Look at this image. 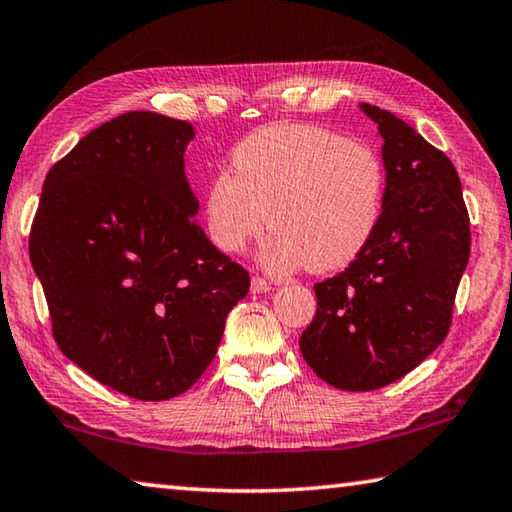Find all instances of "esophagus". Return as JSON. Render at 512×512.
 <instances>
[{
	"label": "esophagus",
	"mask_w": 512,
	"mask_h": 512,
	"mask_svg": "<svg viewBox=\"0 0 512 512\" xmlns=\"http://www.w3.org/2000/svg\"><path fill=\"white\" fill-rule=\"evenodd\" d=\"M271 289H273V287H271V282H266L264 277L255 275L253 280H250V291H253V293H268Z\"/></svg>",
	"instance_id": "34e87169"
}]
</instances>
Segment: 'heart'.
<instances>
[{"instance_id":"b5f03b06","label":"heart","mask_w":512,"mask_h":512,"mask_svg":"<svg viewBox=\"0 0 512 512\" xmlns=\"http://www.w3.org/2000/svg\"><path fill=\"white\" fill-rule=\"evenodd\" d=\"M205 187L212 244L244 253L268 223L259 262L271 273H332L363 255L384 216L386 167L372 146L311 124H271L230 153Z\"/></svg>"}]
</instances>
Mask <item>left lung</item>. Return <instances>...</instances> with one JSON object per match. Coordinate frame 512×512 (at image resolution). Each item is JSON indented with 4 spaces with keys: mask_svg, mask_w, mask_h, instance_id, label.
<instances>
[{
    "mask_svg": "<svg viewBox=\"0 0 512 512\" xmlns=\"http://www.w3.org/2000/svg\"><path fill=\"white\" fill-rule=\"evenodd\" d=\"M359 106L384 140V216L363 255L316 284L300 336L309 368L341 391L393 384L445 341L472 241L452 160L393 112Z\"/></svg>",
    "mask_w": 512,
    "mask_h": 512,
    "instance_id": "1",
    "label": "left lung"
}]
</instances>
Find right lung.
Wrapping results in <instances>:
<instances>
[{
  "mask_svg": "<svg viewBox=\"0 0 512 512\" xmlns=\"http://www.w3.org/2000/svg\"><path fill=\"white\" fill-rule=\"evenodd\" d=\"M192 140V124L149 110L106 121L49 169L31 225L58 348L142 402L196 384L250 287L194 221Z\"/></svg>",
  "mask_w": 512,
  "mask_h": 512,
  "instance_id": "right-lung-1",
  "label": "right lung"
}]
</instances>
